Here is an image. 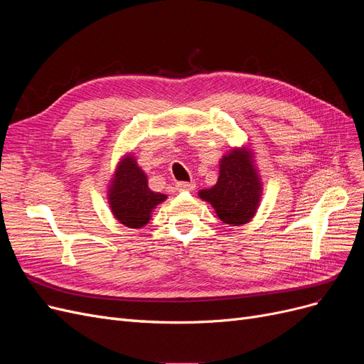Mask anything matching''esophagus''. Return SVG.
Masks as SVG:
<instances>
[{"label": "esophagus", "instance_id": "obj_1", "mask_svg": "<svg viewBox=\"0 0 364 364\" xmlns=\"http://www.w3.org/2000/svg\"><path fill=\"white\" fill-rule=\"evenodd\" d=\"M196 188L194 182H178L176 183V190L178 191H193Z\"/></svg>", "mask_w": 364, "mask_h": 364}]
</instances>
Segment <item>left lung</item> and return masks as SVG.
<instances>
[{"label":"left lung","mask_w":364,"mask_h":364,"mask_svg":"<svg viewBox=\"0 0 364 364\" xmlns=\"http://www.w3.org/2000/svg\"><path fill=\"white\" fill-rule=\"evenodd\" d=\"M261 186L252 167L249 153L232 150L220 164L217 183L199 196L209 202L226 225H245L255 214L259 202Z\"/></svg>","instance_id":"1"}]
</instances>
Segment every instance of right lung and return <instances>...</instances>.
I'll return each mask as SVG.
<instances>
[{
    "label": "right lung",
    "instance_id": "right-lung-1",
    "mask_svg": "<svg viewBox=\"0 0 364 364\" xmlns=\"http://www.w3.org/2000/svg\"><path fill=\"white\" fill-rule=\"evenodd\" d=\"M165 199V194L149 188L146 174L134 158L121 162L109 191V202L119 223L127 228H142L149 223L151 209Z\"/></svg>",
    "mask_w": 364,
    "mask_h": 364
}]
</instances>
